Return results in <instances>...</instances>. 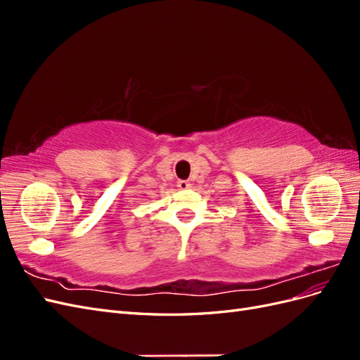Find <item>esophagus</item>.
Listing matches in <instances>:
<instances>
[{"instance_id":"1","label":"esophagus","mask_w":360,"mask_h":360,"mask_svg":"<svg viewBox=\"0 0 360 360\" xmlns=\"http://www.w3.org/2000/svg\"><path fill=\"white\" fill-rule=\"evenodd\" d=\"M177 188L181 191H188L191 188V183L188 180H179L177 181Z\"/></svg>"}]
</instances>
